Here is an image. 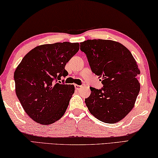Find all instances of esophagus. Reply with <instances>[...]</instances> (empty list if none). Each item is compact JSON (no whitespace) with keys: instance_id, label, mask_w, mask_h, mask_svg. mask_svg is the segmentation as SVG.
Instances as JSON below:
<instances>
[{"instance_id":"esophagus-1","label":"esophagus","mask_w":158,"mask_h":158,"mask_svg":"<svg viewBox=\"0 0 158 158\" xmlns=\"http://www.w3.org/2000/svg\"><path fill=\"white\" fill-rule=\"evenodd\" d=\"M75 87H76V89L77 90H81V89L83 88V85H75Z\"/></svg>"}]
</instances>
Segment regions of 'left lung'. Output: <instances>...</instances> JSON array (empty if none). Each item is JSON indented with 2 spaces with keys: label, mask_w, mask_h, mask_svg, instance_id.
<instances>
[{
  "label": "left lung",
  "mask_w": 158,
  "mask_h": 158,
  "mask_svg": "<svg viewBox=\"0 0 158 158\" xmlns=\"http://www.w3.org/2000/svg\"><path fill=\"white\" fill-rule=\"evenodd\" d=\"M81 50L103 85L101 89L90 87L85 101L89 111L102 122H119L132 110L140 91L137 63L127 48L111 40H85Z\"/></svg>",
  "instance_id": "8db88e82"
}]
</instances>
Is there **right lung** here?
<instances>
[{"mask_svg":"<svg viewBox=\"0 0 158 158\" xmlns=\"http://www.w3.org/2000/svg\"><path fill=\"white\" fill-rule=\"evenodd\" d=\"M79 48L78 43L69 42L37 46L17 67L15 92L25 112L35 122L50 125L65 113L75 87L57 81L68 76L66 64Z\"/></svg>","mask_w":158,"mask_h":158,"instance_id":"1","label":"right lung"}]
</instances>
